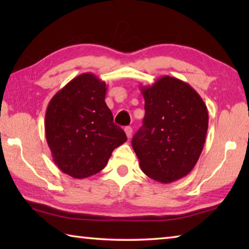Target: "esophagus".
Masks as SVG:
<instances>
[{
	"label": "esophagus",
	"instance_id": "esophagus-1",
	"mask_svg": "<svg viewBox=\"0 0 249 249\" xmlns=\"http://www.w3.org/2000/svg\"><path fill=\"white\" fill-rule=\"evenodd\" d=\"M124 130H125V133H126V136H127L128 138H129V137H132L133 128L130 127V126H127V127H125V128H124Z\"/></svg>",
	"mask_w": 249,
	"mask_h": 249
}]
</instances>
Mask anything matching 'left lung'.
<instances>
[{
    "mask_svg": "<svg viewBox=\"0 0 249 249\" xmlns=\"http://www.w3.org/2000/svg\"><path fill=\"white\" fill-rule=\"evenodd\" d=\"M141 90L145 117L132 140L133 149L146 176L174 182L199 160L208 132V108L190 84L169 75L153 86H141Z\"/></svg>",
    "mask_w": 249,
    "mask_h": 249,
    "instance_id": "left-lung-1",
    "label": "left lung"
}]
</instances>
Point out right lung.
Masks as SVG:
<instances>
[{"instance_id":"obj_1","label":"right lung","mask_w":249,"mask_h":249,"mask_svg":"<svg viewBox=\"0 0 249 249\" xmlns=\"http://www.w3.org/2000/svg\"><path fill=\"white\" fill-rule=\"evenodd\" d=\"M107 90L96 75L82 73L59 90L46 109V140L53 162L72 178L98 174L112 151L127 141L105 103Z\"/></svg>"}]
</instances>
